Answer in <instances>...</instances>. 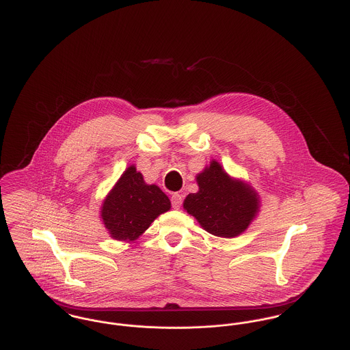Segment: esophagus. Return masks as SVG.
<instances>
[{"label": "esophagus", "instance_id": "esophagus-1", "mask_svg": "<svg viewBox=\"0 0 350 350\" xmlns=\"http://www.w3.org/2000/svg\"><path fill=\"white\" fill-rule=\"evenodd\" d=\"M171 203H172V207L174 208H179L180 204H182V196L178 194V193H174L171 196Z\"/></svg>", "mask_w": 350, "mask_h": 350}]
</instances>
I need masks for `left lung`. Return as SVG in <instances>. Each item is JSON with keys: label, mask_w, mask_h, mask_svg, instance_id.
<instances>
[{"label": "left lung", "mask_w": 350, "mask_h": 350, "mask_svg": "<svg viewBox=\"0 0 350 350\" xmlns=\"http://www.w3.org/2000/svg\"><path fill=\"white\" fill-rule=\"evenodd\" d=\"M200 191L189 194L183 207L200 226L218 237L241 234L258 211L256 193L243 182L233 180L213 160L197 176Z\"/></svg>", "instance_id": "obj_1"}]
</instances>
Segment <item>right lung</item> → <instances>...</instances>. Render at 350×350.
<instances>
[{"label": "right lung", "instance_id": "obj_1", "mask_svg": "<svg viewBox=\"0 0 350 350\" xmlns=\"http://www.w3.org/2000/svg\"><path fill=\"white\" fill-rule=\"evenodd\" d=\"M170 207L168 197L157 186L146 185L143 175L131 165L103 200L100 217L113 239L132 241Z\"/></svg>", "mask_w": 350, "mask_h": 350}]
</instances>
